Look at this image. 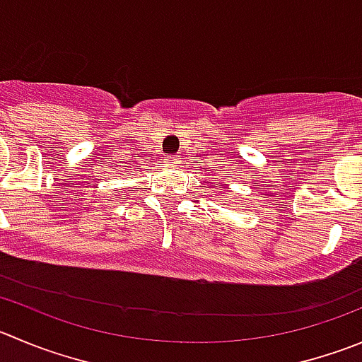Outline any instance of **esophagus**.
Wrapping results in <instances>:
<instances>
[{"label":"esophagus","instance_id":"esophagus-1","mask_svg":"<svg viewBox=\"0 0 362 362\" xmlns=\"http://www.w3.org/2000/svg\"><path fill=\"white\" fill-rule=\"evenodd\" d=\"M179 163H181V158H179V156H170L167 160L168 167H179Z\"/></svg>","mask_w":362,"mask_h":362}]
</instances>
